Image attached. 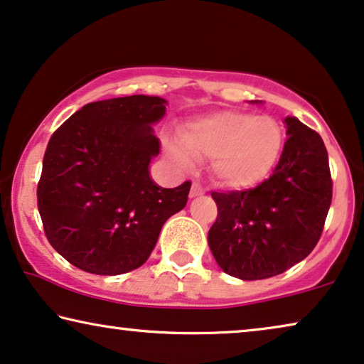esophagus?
<instances>
[{
    "instance_id": "34e87169",
    "label": "esophagus",
    "mask_w": 364,
    "mask_h": 364,
    "mask_svg": "<svg viewBox=\"0 0 364 364\" xmlns=\"http://www.w3.org/2000/svg\"><path fill=\"white\" fill-rule=\"evenodd\" d=\"M201 194H204V189L199 186L198 183H193L191 186V191H189V198H196V196H201Z\"/></svg>"
}]
</instances>
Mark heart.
Instances as JSON below:
<instances>
[{
    "label": "heart",
    "mask_w": 364,
    "mask_h": 364,
    "mask_svg": "<svg viewBox=\"0 0 364 364\" xmlns=\"http://www.w3.org/2000/svg\"><path fill=\"white\" fill-rule=\"evenodd\" d=\"M284 148L282 127L269 115L221 110L193 119L170 141L166 153L186 171L196 158H211L213 176L231 189H249L264 181L277 165Z\"/></svg>",
    "instance_id": "b5f03b06"
}]
</instances>
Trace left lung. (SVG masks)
I'll return each mask as SVG.
<instances>
[{"label":"left lung","instance_id":"left-lung-1","mask_svg":"<svg viewBox=\"0 0 364 364\" xmlns=\"http://www.w3.org/2000/svg\"><path fill=\"white\" fill-rule=\"evenodd\" d=\"M284 124L289 138L269 180L247 191L213 193L218 219L208 244L219 267L235 279L285 272L314 250L323 231L331 204L325 143L296 117Z\"/></svg>","mask_w":364,"mask_h":364}]
</instances>
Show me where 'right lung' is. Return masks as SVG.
Wrapping results in <instances>:
<instances>
[{"label": "right lung", "instance_id": "add662e5", "mask_svg": "<svg viewBox=\"0 0 364 364\" xmlns=\"http://www.w3.org/2000/svg\"><path fill=\"white\" fill-rule=\"evenodd\" d=\"M168 102L129 95L92 102L50 136L38 184L49 242L85 272L119 275L150 257L168 218L186 206L191 183L161 188L150 163Z\"/></svg>", "mask_w": 364, "mask_h": 364}]
</instances>
